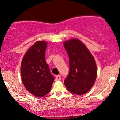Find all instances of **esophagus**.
<instances>
[{"label":"esophagus","instance_id":"1","mask_svg":"<svg viewBox=\"0 0 120 120\" xmlns=\"http://www.w3.org/2000/svg\"><path fill=\"white\" fill-rule=\"evenodd\" d=\"M61 80V76L60 75H57L55 79V81H59V80Z\"/></svg>","mask_w":120,"mask_h":120}]
</instances>
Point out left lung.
<instances>
[{
  "label": "left lung",
  "mask_w": 120,
  "mask_h": 120,
  "mask_svg": "<svg viewBox=\"0 0 120 120\" xmlns=\"http://www.w3.org/2000/svg\"><path fill=\"white\" fill-rule=\"evenodd\" d=\"M69 61V72L64 84L71 93L82 95L94 85L97 77L95 60L84 43L77 39H71L63 44Z\"/></svg>",
  "instance_id": "8db88e82"
}]
</instances>
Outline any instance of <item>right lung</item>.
I'll return each mask as SVG.
<instances>
[{"mask_svg":"<svg viewBox=\"0 0 120 120\" xmlns=\"http://www.w3.org/2000/svg\"><path fill=\"white\" fill-rule=\"evenodd\" d=\"M47 43L38 41L25 54L21 64L23 83L28 91L37 97L49 93L54 77L45 60Z\"/></svg>","mask_w":120,"mask_h":120,"instance_id":"1","label":"right lung"}]
</instances>
